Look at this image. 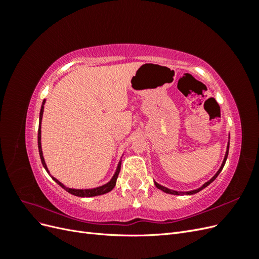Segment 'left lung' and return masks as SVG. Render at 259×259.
<instances>
[{
	"label": "left lung",
	"instance_id": "left-lung-1",
	"mask_svg": "<svg viewBox=\"0 0 259 259\" xmlns=\"http://www.w3.org/2000/svg\"><path fill=\"white\" fill-rule=\"evenodd\" d=\"M228 151H229V145H228V148H227V152H226V155H225V159H224V162H223V164H222V166H221V168H219V170L217 171V173L215 174V176L211 178L210 180H208L207 183H205L204 185H203L201 188H199V189H197V190H193V191H189V192H186V194H193V193H197V192H199V191H201L202 189H204L205 187H207L210 183H213L214 180L216 179V177L219 175V173H221L222 171V169H223V167H224V165H225V163H226V160H227V156H228ZM154 185H155V187L158 188V189H160V190H162V191H164V192H166V193H169V194H176V195H180V194H185L184 192H177V191H173V190H169V189H167V188H165V187H163V186H161V185H159V184H156V183H154Z\"/></svg>",
	"mask_w": 259,
	"mask_h": 259
}]
</instances>
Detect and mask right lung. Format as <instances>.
I'll list each match as a JSON object with an SVG mask.
<instances>
[{"instance_id":"add662e5","label":"right lung","mask_w":259,"mask_h":259,"mask_svg":"<svg viewBox=\"0 0 259 259\" xmlns=\"http://www.w3.org/2000/svg\"><path fill=\"white\" fill-rule=\"evenodd\" d=\"M45 101H43V105H44ZM43 109H44V106H42L41 108V111H40V123H38V132H37V145H38V152H40V158H41V161H42V164L44 168L48 170L49 173V169L48 167H46V164H45V161H44V158H43V153H42V147H41V121H42V115H43ZM121 170V162L119 163V165H117V168H116V171L114 176L112 177V179L109 182L107 185H104L101 187H98V188H95V189H86V190H83V189H71V188H67L65 187L64 185H62L60 182H58V180L56 178L52 177L55 182H56L60 187L64 188V189L66 191H68L69 193H71L73 195H76V197H95V195H100V194H105L109 191H111L114 186H115V183H116V179H117V176H119V173Z\"/></svg>"}]
</instances>
